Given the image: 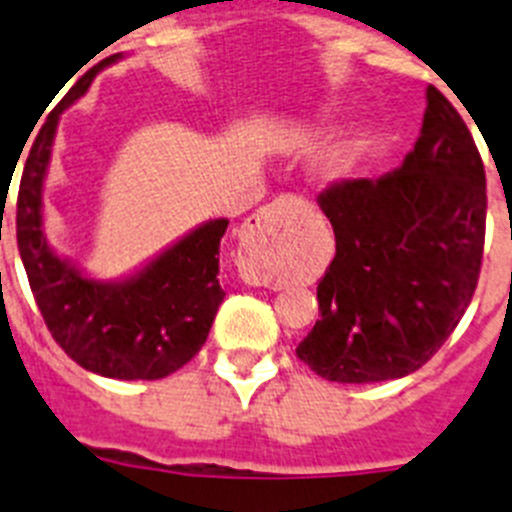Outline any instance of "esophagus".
<instances>
[{"label": "esophagus", "mask_w": 512, "mask_h": 512, "mask_svg": "<svg viewBox=\"0 0 512 512\" xmlns=\"http://www.w3.org/2000/svg\"><path fill=\"white\" fill-rule=\"evenodd\" d=\"M289 210H292V200L282 197L248 217L246 228L241 230V269L248 279H259L261 261L266 256H274L287 241L284 215Z\"/></svg>", "instance_id": "obj_1"}]
</instances>
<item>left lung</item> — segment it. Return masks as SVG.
Instances as JSON below:
<instances>
[{
	"instance_id": "obj_1",
	"label": "left lung",
	"mask_w": 512,
	"mask_h": 512,
	"mask_svg": "<svg viewBox=\"0 0 512 512\" xmlns=\"http://www.w3.org/2000/svg\"><path fill=\"white\" fill-rule=\"evenodd\" d=\"M400 169L343 179L318 197L336 259L318 284L320 320L297 356L328 382L418 372L454 333L485 251V164L467 122L436 87Z\"/></svg>"
}]
</instances>
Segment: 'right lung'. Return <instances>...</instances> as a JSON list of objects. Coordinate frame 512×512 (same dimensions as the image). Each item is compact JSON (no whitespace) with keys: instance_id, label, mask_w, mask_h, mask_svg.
I'll return each instance as SVG.
<instances>
[{"instance_id":"right-lung-1","label":"right lung","mask_w":512,"mask_h":512,"mask_svg":"<svg viewBox=\"0 0 512 512\" xmlns=\"http://www.w3.org/2000/svg\"><path fill=\"white\" fill-rule=\"evenodd\" d=\"M99 61L51 112L27 153L17 192V248L53 341L79 366L110 379H164L207 341L225 292L217 282L228 220H210L125 282H94L48 246L43 182L61 112L87 92Z\"/></svg>"}]
</instances>
